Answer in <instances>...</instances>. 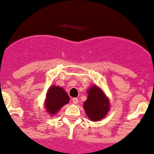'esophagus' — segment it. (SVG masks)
Segmentation results:
<instances>
[{"mask_svg":"<svg viewBox=\"0 0 154 154\" xmlns=\"http://www.w3.org/2000/svg\"><path fill=\"white\" fill-rule=\"evenodd\" d=\"M72 103H73V104H75V105H77V103H79V100H78V99H77V98H73V99H72Z\"/></svg>","mask_w":154,"mask_h":154,"instance_id":"1","label":"esophagus"}]
</instances>
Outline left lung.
<instances>
[{
  "mask_svg": "<svg viewBox=\"0 0 154 154\" xmlns=\"http://www.w3.org/2000/svg\"><path fill=\"white\" fill-rule=\"evenodd\" d=\"M88 99L84 103V109L91 121H99L107 115L110 108L109 98L102 88L92 85L87 89Z\"/></svg>",
  "mask_w": 154,
  "mask_h": 154,
  "instance_id": "obj_1",
  "label": "left lung"
}]
</instances>
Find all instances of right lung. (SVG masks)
<instances>
[{"instance_id":"1","label":"right lung","mask_w":154,"mask_h":154,"mask_svg":"<svg viewBox=\"0 0 154 154\" xmlns=\"http://www.w3.org/2000/svg\"><path fill=\"white\" fill-rule=\"evenodd\" d=\"M69 102V97L65 89L60 86L51 85L48 89L44 106L48 113L55 116L63 106Z\"/></svg>"}]
</instances>
